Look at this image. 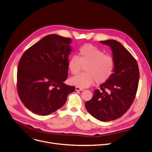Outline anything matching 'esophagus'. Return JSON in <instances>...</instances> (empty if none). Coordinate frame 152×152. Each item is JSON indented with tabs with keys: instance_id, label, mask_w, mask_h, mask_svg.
Masks as SVG:
<instances>
[{
	"instance_id": "34e87169",
	"label": "esophagus",
	"mask_w": 152,
	"mask_h": 152,
	"mask_svg": "<svg viewBox=\"0 0 152 152\" xmlns=\"http://www.w3.org/2000/svg\"><path fill=\"white\" fill-rule=\"evenodd\" d=\"M75 89H76V91H83V90H84L83 88H80V87H77V86L76 87Z\"/></svg>"
}]
</instances>
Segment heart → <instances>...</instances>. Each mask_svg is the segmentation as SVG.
Segmentation results:
<instances>
[{"instance_id":"1","label":"heart","mask_w":152,"mask_h":152,"mask_svg":"<svg viewBox=\"0 0 152 152\" xmlns=\"http://www.w3.org/2000/svg\"><path fill=\"white\" fill-rule=\"evenodd\" d=\"M83 67L85 72L71 78L70 83L82 88L90 86L95 81L97 84L107 82L114 72V59L94 46L86 44L81 47L78 57L72 56L68 61V68L72 75H76Z\"/></svg>"}]
</instances>
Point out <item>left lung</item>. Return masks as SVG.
<instances>
[{
	"mask_svg": "<svg viewBox=\"0 0 152 152\" xmlns=\"http://www.w3.org/2000/svg\"><path fill=\"white\" fill-rule=\"evenodd\" d=\"M101 43L111 48L115 67L113 76L100 85L101 91H94L85 106L92 116L107 122L122 117L129 109L136 96L140 72L136 60L121 43L114 39Z\"/></svg>",
	"mask_w": 152,
	"mask_h": 152,
	"instance_id": "left-lung-1",
	"label": "left lung"
}]
</instances>
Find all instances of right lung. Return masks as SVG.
<instances>
[{
	"label": "right lung",
	"instance_id": "add662e5",
	"mask_svg": "<svg viewBox=\"0 0 152 152\" xmlns=\"http://www.w3.org/2000/svg\"><path fill=\"white\" fill-rule=\"evenodd\" d=\"M71 39L51 34L26 50L17 68V89L25 106L47 115L61 107L73 86L65 84Z\"/></svg>",
	"mask_w": 152,
	"mask_h": 152
}]
</instances>
